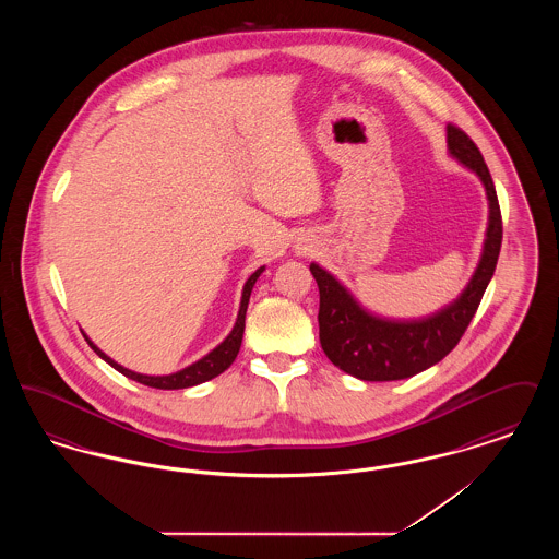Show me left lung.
<instances>
[{
	"mask_svg": "<svg viewBox=\"0 0 559 559\" xmlns=\"http://www.w3.org/2000/svg\"><path fill=\"white\" fill-rule=\"evenodd\" d=\"M447 146L452 159L478 176L488 199L478 267L454 301L424 319H385L369 312L329 270L310 264L319 283L320 346L335 367L356 379L399 381L440 362L463 337L495 274L503 222L490 171L472 138L454 126L447 128Z\"/></svg>",
	"mask_w": 559,
	"mask_h": 559,
	"instance_id": "obj_1",
	"label": "left lung"
}]
</instances>
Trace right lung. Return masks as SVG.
<instances>
[{
    "mask_svg": "<svg viewBox=\"0 0 559 559\" xmlns=\"http://www.w3.org/2000/svg\"><path fill=\"white\" fill-rule=\"evenodd\" d=\"M264 270H266V266L258 267V270L247 278V283H245V287H242V295H240L237 322H235L233 331L226 335V340H224L219 346L213 347L210 354H205L203 358H199L197 362L188 365L187 369H182V371L171 372V374H142V372L130 371V369L121 367L119 362H115V360H112L110 356H107L100 347L96 346L85 333H83V337H85V342L90 344V347H92L105 362H108L115 371L130 377V379L142 383V385L157 388V390H185V388H192V385L205 383V381H210L213 377H217L219 372L226 371V369L235 362V358H237V354H239L240 342H242V333H245V314H247L249 297H251L255 281L260 278V274H262Z\"/></svg>",
    "mask_w": 559,
    "mask_h": 559,
    "instance_id": "right-lung-1",
    "label": "right lung"
}]
</instances>
